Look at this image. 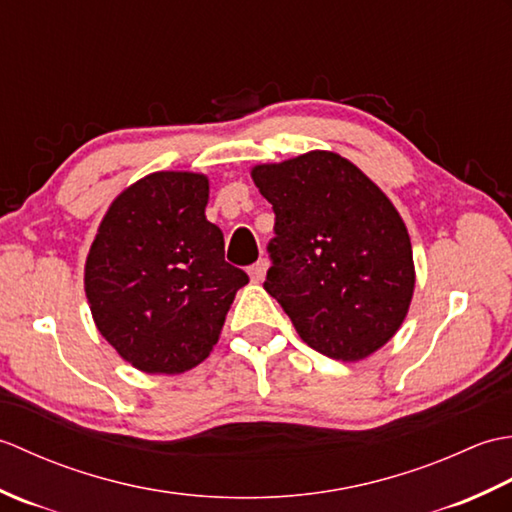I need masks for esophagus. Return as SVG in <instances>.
I'll list each match as a JSON object with an SVG mask.
<instances>
[{
  "label": "esophagus",
  "mask_w": 512,
  "mask_h": 512,
  "mask_svg": "<svg viewBox=\"0 0 512 512\" xmlns=\"http://www.w3.org/2000/svg\"><path fill=\"white\" fill-rule=\"evenodd\" d=\"M266 270H268L266 259H257V262L248 268V275L255 281V284H259V281L266 277Z\"/></svg>",
  "instance_id": "esophagus-1"
}]
</instances>
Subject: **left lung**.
Returning a JSON list of instances; mask_svg holds the SVG:
<instances>
[{"label":"left lung","instance_id":"obj_1","mask_svg":"<svg viewBox=\"0 0 512 512\" xmlns=\"http://www.w3.org/2000/svg\"><path fill=\"white\" fill-rule=\"evenodd\" d=\"M275 237L264 288L312 350L361 361L407 317L416 273L407 226L365 173L332 151L257 165Z\"/></svg>","mask_w":512,"mask_h":512}]
</instances>
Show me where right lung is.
<instances>
[{"label": "right lung", "instance_id": "1", "mask_svg": "<svg viewBox=\"0 0 512 512\" xmlns=\"http://www.w3.org/2000/svg\"><path fill=\"white\" fill-rule=\"evenodd\" d=\"M209 178L158 171L107 209L85 262L96 328L147 374H182L220 339L248 275L224 262V235L206 220Z\"/></svg>", "mask_w": 512, "mask_h": 512}]
</instances>
